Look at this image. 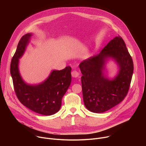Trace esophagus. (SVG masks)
Segmentation results:
<instances>
[{
	"label": "esophagus",
	"instance_id": "34e87169",
	"mask_svg": "<svg viewBox=\"0 0 146 146\" xmlns=\"http://www.w3.org/2000/svg\"><path fill=\"white\" fill-rule=\"evenodd\" d=\"M78 76H79V74H78V73L77 72V71H76V70H74L72 71V76L73 77L76 78V77H78Z\"/></svg>",
	"mask_w": 146,
	"mask_h": 146
}]
</instances>
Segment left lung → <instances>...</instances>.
I'll return each instance as SVG.
<instances>
[{
  "label": "left lung",
  "mask_w": 146,
  "mask_h": 146,
  "mask_svg": "<svg viewBox=\"0 0 146 146\" xmlns=\"http://www.w3.org/2000/svg\"><path fill=\"white\" fill-rule=\"evenodd\" d=\"M119 67L116 76L110 79L105 74L109 59ZM84 103L91 112H105L117 105L127 95L131 82L133 64L125 43L120 36L115 37L97 55L79 65Z\"/></svg>",
  "instance_id": "obj_1"
}]
</instances>
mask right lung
Here are the masks:
<instances>
[{
  "label": "right lung",
  "instance_id": "add662e5",
  "mask_svg": "<svg viewBox=\"0 0 146 146\" xmlns=\"http://www.w3.org/2000/svg\"><path fill=\"white\" fill-rule=\"evenodd\" d=\"M32 36V33H27L20 39L11 60L10 73L14 90L20 102L30 110L44 115H53L59 110L62 97L70 85L72 68L67 66L61 70H53L40 84H27L19 73L18 65Z\"/></svg>",
  "mask_w": 146,
  "mask_h": 146
}]
</instances>
